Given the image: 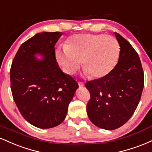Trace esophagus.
Returning a JSON list of instances; mask_svg holds the SVG:
<instances>
[{
	"label": "esophagus",
	"mask_w": 152,
	"mask_h": 152,
	"mask_svg": "<svg viewBox=\"0 0 152 152\" xmlns=\"http://www.w3.org/2000/svg\"><path fill=\"white\" fill-rule=\"evenodd\" d=\"M78 85H79L80 87H83L85 86V83H83V82H79V83H78Z\"/></svg>",
	"instance_id": "obj_1"
}]
</instances>
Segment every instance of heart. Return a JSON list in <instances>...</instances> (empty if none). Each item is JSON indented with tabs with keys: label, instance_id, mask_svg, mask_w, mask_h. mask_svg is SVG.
I'll use <instances>...</instances> for the list:
<instances>
[{
	"label": "heart",
	"instance_id": "obj_1",
	"mask_svg": "<svg viewBox=\"0 0 152 152\" xmlns=\"http://www.w3.org/2000/svg\"><path fill=\"white\" fill-rule=\"evenodd\" d=\"M120 45L116 38L104 34H77L69 37L56 57L64 70L73 74L80 60L85 75L101 78L107 75L118 62Z\"/></svg>",
	"mask_w": 152,
	"mask_h": 152
}]
</instances>
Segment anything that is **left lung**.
<instances>
[{
	"instance_id": "1",
	"label": "left lung",
	"mask_w": 152,
	"mask_h": 152,
	"mask_svg": "<svg viewBox=\"0 0 152 152\" xmlns=\"http://www.w3.org/2000/svg\"><path fill=\"white\" fill-rule=\"evenodd\" d=\"M120 45L119 60L107 75L88 81L89 119L101 129L113 130L124 124L140 102L144 77L140 57L132 45L115 33Z\"/></svg>"
}]
</instances>
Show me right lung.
Segmentation results:
<instances>
[{
  "label": "right lung",
  "instance_id": "add662e5",
  "mask_svg": "<svg viewBox=\"0 0 152 152\" xmlns=\"http://www.w3.org/2000/svg\"><path fill=\"white\" fill-rule=\"evenodd\" d=\"M60 32L37 33L21 45L10 67V88L20 112L40 129L60 124L78 84L59 67L55 45ZM37 54L43 57L40 60Z\"/></svg>",
  "mask_w": 152,
  "mask_h": 152
}]
</instances>
